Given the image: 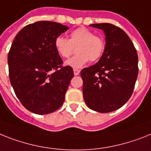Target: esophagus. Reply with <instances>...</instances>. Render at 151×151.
Listing matches in <instances>:
<instances>
[{
    "label": "esophagus",
    "mask_w": 151,
    "mask_h": 151,
    "mask_svg": "<svg viewBox=\"0 0 151 151\" xmlns=\"http://www.w3.org/2000/svg\"><path fill=\"white\" fill-rule=\"evenodd\" d=\"M73 73H74L75 76H78V75L79 74V73H80V71L78 70V69H76V68H74V69H73Z\"/></svg>",
    "instance_id": "34e87169"
}]
</instances>
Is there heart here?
<instances>
[{"label":"heart","mask_w":151,"mask_h":151,"mask_svg":"<svg viewBox=\"0 0 151 151\" xmlns=\"http://www.w3.org/2000/svg\"><path fill=\"white\" fill-rule=\"evenodd\" d=\"M55 48L62 58H68L74 53L77 54L65 62V65L73 68H80L90 62H96L102 57L105 50L103 39L88 28L81 27L70 34L69 39L58 36L55 40Z\"/></svg>","instance_id":"heart-1"}]
</instances>
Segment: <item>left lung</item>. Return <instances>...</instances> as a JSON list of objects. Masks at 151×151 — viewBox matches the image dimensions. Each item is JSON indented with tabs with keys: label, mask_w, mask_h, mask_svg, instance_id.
<instances>
[{
	"label": "left lung",
	"mask_w": 151,
	"mask_h": 151,
	"mask_svg": "<svg viewBox=\"0 0 151 151\" xmlns=\"http://www.w3.org/2000/svg\"><path fill=\"white\" fill-rule=\"evenodd\" d=\"M103 30L105 50L99 62L81 71L83 93L87 106L109 113L125 104L134 92L138 76V55L123 30L109 23L92 24Z\"/></svg>",
	"instance_id": "1"
}]
</instances>
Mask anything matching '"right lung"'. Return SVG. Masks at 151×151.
Listing matches in <instances>:
<instances>
[{
    "label": "right lung",
    "instance_id": "add662e5",
    "mask_svg": "<svg viewBox=\"0 0 151 151\" xmlns=\"http://www.w3.org/2000/svg\"><path fill=\"white\" fill-rule=\"evenodd\" d=\"M68 27L42 21L22 28L14 39L7 63L16 96L26 109L43 115L59 109L71 79L73 68L63 66L55 40Z\"/></svg>",
    "mask_w": 151,
    "mask_h": 151
}]
</instances>
